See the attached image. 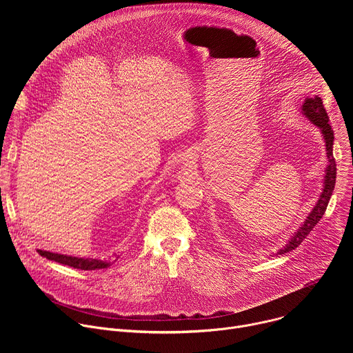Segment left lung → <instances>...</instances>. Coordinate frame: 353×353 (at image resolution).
<instances>
[{
	"instance_id": "left-lung-1",
	"label": "left lung",
	"mask_w": 353,
	"mask_h": 353,
	"mask_svg": "<svg viewBox=\"0 0 353 353\" xmlns=\"http://www.w3.org/2000/svg\"><path fill=\"white\" fill-rule=\"evenodd\" d=\"M301 114L307 117L314 125H317L323 134L324 142H325V150H327V159L328 165L325 168V174H324V183H323V191L320 194V198L317 199V203L312 212L307 215L305 222L301 223V226L293 233V236L289 239V241L281 247L275 256L285 254L288 251L294 250L301 241L306 239V236L313 230V228L320 222L323 218L327 205L330 203V198L332 195L334 187H335V179H336V165L332 154V145H334V131L330 125V119L328 114L323 106V100L319 96L314 97H306L305 103L301 105Z\"/></svg>"
}]
</instances>
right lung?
Returning a JSON list of instances; mask_svg holds the SVG:
<instances>
[{"label":"right lung","instance_id":"1","mask_svg":"<svg viewBox=\"0 0 353 353\" xmlns=\"http://www.w3.org/2000/svg\"><path fill=\"white\" fill-rule=\"evenodd\" d=\"M37 253L50 260V261H56L63 265H68L77 270H83V271H92V270H102L108 268L113 264L112 260H99V259H81V257H74V256H65V254H59V253H50V251L44 250H37ZM119 259V257H117Z\"/></svg>","mask_w":353,"mask_h":353}]
</instances>
